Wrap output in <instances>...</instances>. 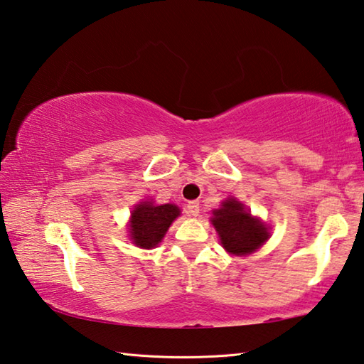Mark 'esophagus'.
Listing matches in <instances>:
<instances>
[{
  "instance_id": "obj_1",
  "label": "esophagus",
  "mask_w": 364,
  "mask_h": 364,
  "mask_svg": "<svg viewBox=\"0 0 364 364\" xmlns=\"http://www.w3.org/2000/svg\"><path fill=\"white\" fill-rule=\"evenodd\" d=\"M186 213L190 218H196L200 214V203L198 201H190L186 206Z\"/></svg>"
}]
</instances>
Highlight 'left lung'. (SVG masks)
Listing matches in <instances>:
<instances>
[{
  "label": "left lung",
  "mask_w": 364,
  "mask_h": 364,
  "mask_svg": "<svg viewBox=\"0 0 364 364\" xmlns=\"http://www.w3.org/2000/svg\"><path fill=\"white\" fill-rule=\"evenodd\" d=\"M213 214V225L219 233L222 246L230 254H251L269 238L265 225L254 219L237 200H225L222 208L215 209Z\"/></svg>",
  "instance_id": "obj_1"
}]
</instances>
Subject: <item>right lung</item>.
<instances>
[{"instance_id": "1", "label": "right lung", "mask_w": 364, "mask_h": 364, "mask_svg": "<svg viewBox=\"0 0 364 364\" xmlns=\"http://www.w3.org/2000/svg\"><path fill=\"white\" fill-rule=\"evenodd\" d=\"M178 214L181 211L174 205L155 206L149 201L140 203L131 214V240L139 247L151 250L163 240Z\"/></svg>"}]
</instances>
